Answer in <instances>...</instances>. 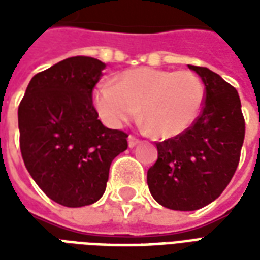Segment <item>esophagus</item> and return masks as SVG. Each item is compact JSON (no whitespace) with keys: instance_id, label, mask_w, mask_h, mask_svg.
<instances>
[{"instance_id":"obj_1","label":"esophagus","mask_w":260,"mask_h":260,"mask_svg":"<svg viewBox=\"0 0 260 260\" xmlns=\"http://www.w3.org/2000/svg\"><path fill=\"white\" fill-rule=\"evenodd\" d=\"M138 143H139V139H138L136 136L134 135L128 136V145H129V147H135Z\"/></svg>"}]
</instances>
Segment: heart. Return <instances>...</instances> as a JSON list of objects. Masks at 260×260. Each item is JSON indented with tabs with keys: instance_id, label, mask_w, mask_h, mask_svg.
Masks as SVG:
<instances>
[{
	"instance_id": "1",
	"label": "heart",
	"mask_w": 260,
	"mask_h": 260,
	"mask_svg": "<svg viewBox=\"0 0 260 260\" xmlns=\"http://www.w3.org/2000/svg\"><path fill=\"white\" fill-rule=\"evenodd\" d=\"M94 107L110 126L142 117L158 136L184 134L199 117L205 103V85L192 71L156 68L129 69L114 85L99 83L93 94Z\"/></svg>"
}]
</instances>
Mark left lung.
Segmentation results:
<instances>
[{"instance_id":"1","label":"left lung","mask_w":260,"mask_h":260,"mask_svg":"<svg viewBox=\"0 0 260 260\" xmlns=\"http://www.w3.org/2000/svg\"><path fill=\"white\" fill-rule=\"evenodd\" d=\"M205 83V103L191 128L157 142V161L147 170L150 193L161 206L196 210L217 199L235 174L245 119L234 86L205 67L189 65Z\"/></svg>"}]
</instances>
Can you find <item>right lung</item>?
I'll list each match as a JSON object with an SVG mask.
<instances>
[{"label":"right lung","instance_id":"obj_1","mask_svg":"<svg viewBox=\"0 0 260 260\" xmlns=\"http://www.w3.org/2000/svg\"><path fill=\"white\" fill-rule=\"evenodd\" d=\"M106 64L71 57L36 74L18 108L19 146L31 178L67 207L87 206L106 191L114 158L128 134L97 119L93 89Z\"/></svg>","mask_w":260,"mask_h":260}]
</instances>
